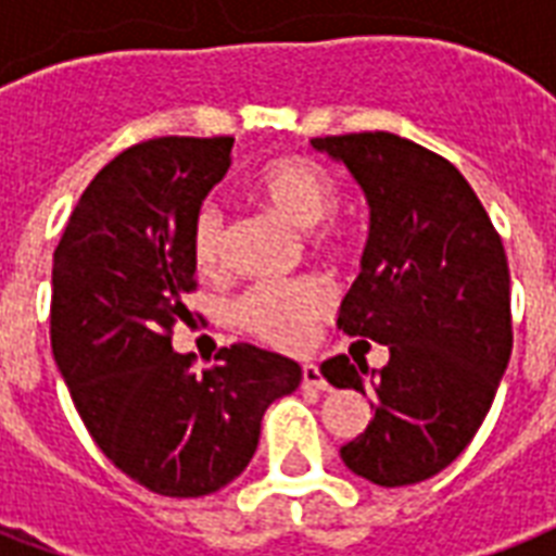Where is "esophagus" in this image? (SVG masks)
Returning a JSON list of instances; mask_svg holds the SVG:
<instances>
[{
	"label": "esophagus",
	"instance_id": "34e87169",
	"mask_svg": "<svg viewBox=\"0 0 556 556\" xmlns=\"http://www.w3.org/2000/svg\"><path fill=\"white\" fill-rule=\"evenodd\" d=\"M301 382L307 386V389H327V380L321 377L316 363H304L301 365Z\"/></svg>",
	"mask_w": 556,
	"mask_h": 556
}]
</instances>
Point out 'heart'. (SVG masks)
<instances>
[{
	"instance_id": "obj_1",
	"label": "heart",
	"mask_w": 556,
	"mask_h": 556,
	"mask_svg": "<svg viewBox=\"0 0 556 556\" xmlns=\"http://www.w3.org/2000/svg\"><path fill=\"white\" fill-rule=\"evenodd\" d=\"M247 193L257 205L309 231L313 247L337 249L345 231L330 217L339 205V182L325 165L309 156L269 159L247 179ZM226 219L214 205H202L191 226V252L202 273H217L226 264ZM330 295L316 278L283 283H257L238 301L243 330L275 348H301L313 337V327L325 316Z\"/></svg>"
}]
</instances>
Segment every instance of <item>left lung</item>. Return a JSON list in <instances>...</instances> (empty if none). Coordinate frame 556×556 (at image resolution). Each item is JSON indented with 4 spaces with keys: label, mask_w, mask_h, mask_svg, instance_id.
<instances>
[{
    "label": "left lung",
    "mask_w": 556,
    "mask_h": 556,
    "mask_svg": "<svg viewBox=\"0 0 556 556\" xmlns=\"http://www.w3.org/2000/svg\"><path fill=\"white\" fill-rule=\"evenodd\" d=\"M309 144L348 167L371 214L339 327L389 345L380 374L348 356L321 363L330 386L371 394V420L339 455L371 484H417L467 450L510 363L505 247L470 182L432 150L394 132Z\"/></svg>",
    "instance_id": "left-lung-1"
}]
</instances>
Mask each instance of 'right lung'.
<instances>
[{
    "label": "right lung",
    "instance_id": "obj_1",
    "mask_svg": "<svg viewBox=\"0 0 556 556\" xmlns=\"http://www.w3.org/2000/svg\"><path fill=\"white\" fill-rule=\"evenodd\" d=\"M231 148V136H167L124 150L89 182L54 249V363L103 455L159 496H208L238 479L264 412L301 382L290 356L247 342L202 374L170 345L197 287L193 217L229 174Z\"/></svg>",
    "mask_w": 556,
    "mask_h": 556
}]
</instances>
